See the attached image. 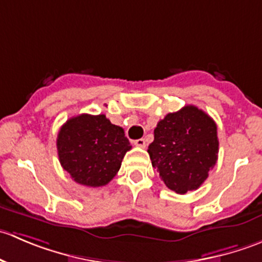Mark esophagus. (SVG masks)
<instances>
[{"label":"esophagus","mask_w":262,"mask_h":262,"mask_svg":"<svg viewBox=\"0 0 262 262\" xmlns=\"http://www.w3.org/2000/svg\"><path fill=\"white\" fill-rule=\"evenodd\" d=\"M134 144H136L137 147L144 148V147H146V139H144V138L137 139V141H134Z\"/></svg>","instance_id":"34e87169"}]
</instances>
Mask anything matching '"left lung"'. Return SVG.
I'll list each match as a JSON object with an SVG mask.
<instances>
[{
  "label": "left lung",
  "instance_id": "8db88e82",
  "mask_svg": "<svg viewBox=\"0 0 262 262\" xmlns=\"http://www.w3.org/2000/svg\"><path fill=\"white\" fill-rule=\"evenodd\" d=\"M218 146L215 121L186 105L158 121L148 153L166 186L186 194L207 180L218 160Z\"/></svg>",
  "mask_w": 262,
  "mask_h": 262
}]
</instances>
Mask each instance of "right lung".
<instances>
[{"mask_svg":"<svg viewBox=\"0 0 262 262\" xmlns=\"http://www.w3.org/2000/svg\"><path fill=\"white\" fill-rule=\"evenodd\" d=\"M130 148L124 129L110 123L104 114L68 119L57 138L62 167L76 182L90 187L109 184Z\"/></svg>","mask_w":262,"mask_h":262,"instance_id":"right-lung-1","label":"right lung"}]
</instances>
